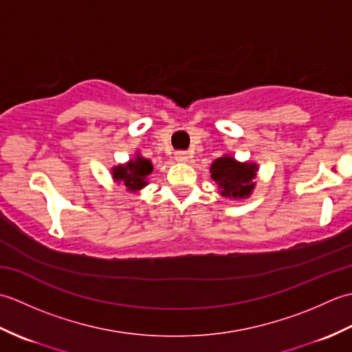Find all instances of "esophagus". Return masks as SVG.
<instances>
[{
  "instance_id": "1",
  "label": "esophagus",
  "mask_w": 352,
  "mask_h": 352,
  "mask_svg": "<svg viewBox=\"0 0 352 352\" xmlns=\"http://www.w3.org/2000/svg\"><path fill=\"white\" fill-rule=\"evenodd\" d=\"M189 159H190V155H189L188 151H178V153H175V160L178 163H186V162H189Z\"/></svg>"
}]
</instances>
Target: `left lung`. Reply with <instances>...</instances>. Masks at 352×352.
<instances>
[{
  "label": "left lung",
  "mask_w": 352,
  "mask_h": 352,
  "mask_svg": "<svg viewBox=\"0 0 352 352\" xmlns=\"http://www.w3.org/2000/svg\"><path fill=\"white\" fill-rule=\"evenodd\" d=\"M258 164L254 162H239L231 154L218 157L210 166L212 180L218 186L222 198L246 199L256 189Z\"/></svg>",
  "instance_id": "left-lung-1"
}]
</instances>
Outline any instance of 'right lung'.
Wrapping results in <instances>:
<instances>
[{
    "mask_svg": "<svg viewBox=\"0 0 352 352\" xmlns=\"http://www.w3.org/2000/svg\"><path fill=\"white\" fill-rule=\"evenodd\" d=\"M153 163L139 151L126 163L111 168V178L118 184L125 186L129 192H140L148 186V177L153 174Z\"/></svg>",
    "mask_w": 352,
    "mask_h": 352,
    "instance_id": "right-lung-1",
    "label": "right lung"
}]
</instances>
